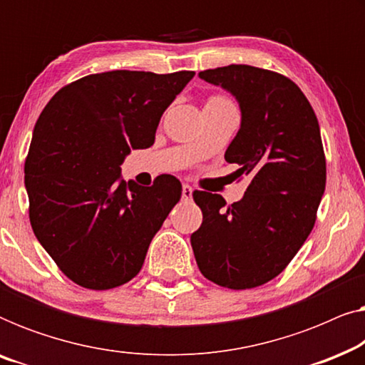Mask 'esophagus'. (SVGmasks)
Listing matches in <instances>:
<instances>
[{
  "label": "esophagus",
  "instance_id": "obj_1",
  "mask_svg": "<svg viewBox=\"0 0 365 365\" xmlns=\"http://www.w3.org/2000/svg\"><path fill=\"white\" fill-rule=\"evenodd\" d=\"M192 192L194 189L189 186V184H182V199H186V201L192 199Z\"/></svg>",
  "mask_w": 365,
  "mask_h": 365
}]
</instances>
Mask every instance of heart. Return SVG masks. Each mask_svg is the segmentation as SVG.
<instances>
[{"label":"heart","instance_id":"1","mask_svg":"<svg viewBox=\"0 0 365 365\" xmlns=\"http://www.w3.org/2000/svg\"><path fill=\"white\" fill-rule=\"evenodd\" d=\"M226 103H229L227 99H224V98H219V96H214V98H211L207 101V104H226Z\"/></svg>","mask_w":365,"mask_h":365}]
</instances>
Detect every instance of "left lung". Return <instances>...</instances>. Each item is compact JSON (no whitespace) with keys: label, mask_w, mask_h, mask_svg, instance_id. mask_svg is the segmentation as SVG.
Here are the masks:
<instances>
[{"label":"left lung","mask_w":365,"mask_h":365,"mask_svg":"<svg viewBox=\"0 0 365 365\" xmlns=\"http://www.w3.org/2000/svg\"><path fill=\"white\" fill-rule=\"evenodd\" d=\"M199 78L239 103L241 128L224 158L251 182L226 210L219 194H192L202 211L194 257L217 286L252 289L279 276L312 231L326 189L321 129L307 98L282 74L229 64Z\"/></svg>","instance_id":"left-lung-1"}]
</instances>
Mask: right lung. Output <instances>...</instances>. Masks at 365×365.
I'll list each match as a JSON object with an SVG mask.
<instances>
[{
  "mask_svg": "<svg viewBox=\"0 0 365 365\" xmlns=\"http://www.w3.org/2000/svg\"><path fill=\"white\" fill-rule=\"evenodd\" d=\"M194 71L89 74L59 89L33 131L24 186L34 236L73 282L94 291L131 281L181 199L164 174L123 181L131 149L154 144L158 124Z\"/></svg>",
  "mask_w": 365,
  "mask_h": 365,
  "instance_id": "add662e5",
  "label": "right lung"
}]
</instances>
